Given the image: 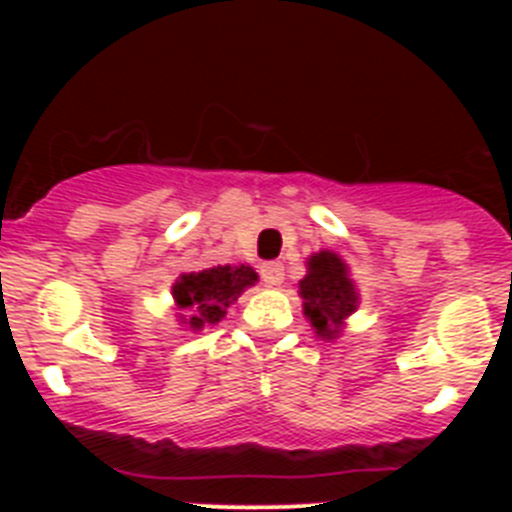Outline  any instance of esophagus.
<instances>
[{"label":"esophagus","instance_id":"1","mask_svg":"<svg viewBox=\"0 0 512 512\" xmlns=\"http://www.w3.org/2000/svg\"><path fill=\"white\" fill-rule=\"evenodd\" d=\"M261 279H264V284H269V287H277V284L284 282V264H279V261H269V264L261 266Z\"/></svg>","mask_w":512,"mask_h":512}]
</instances>
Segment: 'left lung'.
<instances>
[{"label": "left lung", "mask_w": 512, "mask_h": 512, "mask_svg": "<svg viewBox=\"0 0 512 512\" xmlns=\"http://www.w3.org/2000/svg\"><path fill=\"white\" fill-rule=\"evenodd\" d=\"M307 277L300 282L305 315L323 338H333L341 320L356 310V289L348 279L346 264L336 253L320 251L307 264Z\"/></svg>", "instance_id": "1"}]
</instances>
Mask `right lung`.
I'll return each instance as SVG.
<instances>
[{"label": "right lung", "instance_id": "right-lung-1", "mask_svg": "<svg viewBox=\"0 0 512 512\" xmlns=\"http://www.w3.org/2000/svg\"><path fill=\"white\" fill-rule=\"evenodd\" d=\"M256 271L251 266H212V269L182 274L174 284L176 305L192 312L189 325H215L225 310L233 305L246 287L256 282Z\"/></svg>", "mask_w": 512, "mask_h": 512}]
</instances>
